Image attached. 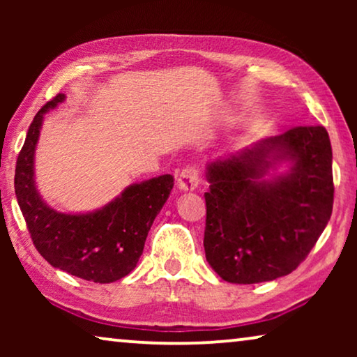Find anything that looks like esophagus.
Wrapping results in <instances>:
<instances>
[{
  "label": "esophagus",
  "instance_id": "1",
  "mask_svg": "<svg viewBox=\"0 0 357 357\" xmlns=\"http://www.w3.org/2000/svg\"><path fill=\"white\" fill-rule=\"evenodd\" d=\"M199 185V169L197 165H188L180 172L178 188L183 192H193Z\"/></svg>",
  "mask_w": 357,
  "mask_h": 357
}]
</instances>
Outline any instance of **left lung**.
<instances>
[{
	"mask_svg": "<svg viewBox=\"0 0 357 357\" xmlns=\"http://www.w3.org/2000/svg\"><path fill=\"white\" fill-rule=\"evenodd\" d=\"M331 159L324 126H296L208 164L203 245L224 281H273L305 260L333 209Z\"/></svg>",
	"mask_w": 357,
	"mask_h": 357,
	"instance_id": "1",
	"label": "left lung"
}]
</instances>
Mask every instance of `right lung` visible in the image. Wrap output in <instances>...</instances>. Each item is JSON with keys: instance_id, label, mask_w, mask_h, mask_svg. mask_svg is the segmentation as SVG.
Listing matches in <instances>:
<instances>
[{"instance_id": "right-lung-1", "label": "right lung", "mask_w": 357, "mask_h": 357, "mask_svg": "<svg viewBox=\"0 0 357 357\" xmlns=\"http://www.w3.org/2000/svg\"><path fill=\"white\" fill-rule=\"evenodd\" d=\"M63 100L65 94L53 97L29 126L14 175L19 208L33 245L52 266L100 284L119 281L135 270L149 229L174 187V177L165 174L130 185L92 213H60L48 206L36 187L33 154L43 116Z\"/></svg>"}]
</instances>
